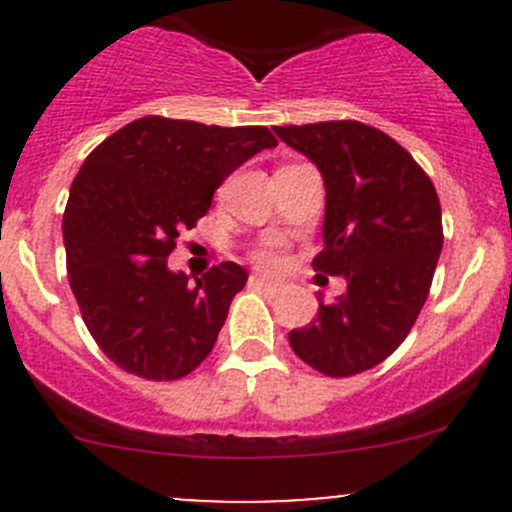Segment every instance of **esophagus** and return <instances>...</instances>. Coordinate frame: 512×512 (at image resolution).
Segmentation results:
<instances>
[{
    "label": "esophagus",
    "instance_id": "obj_1",
    "mask_svg": "<svg viewBox=\"0 0 512 512\" xmlns=\"http://www.w3.org/2000/svg\"><path fill=\"white\" fill-rule=\"evenodd\" d=\"M250 285H252V287H257V289H267V292H272V294H277V292H280V289H282L280 282L265 280V277H260V275L250 277Z\"/></svg>",
    "mask_w": 512,
    "mask_h": 512
}]
</instances>
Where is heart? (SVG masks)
<instances>
[{
    "mask_svg": "<svg viewBox=\"0 0 512 512\" xmlns=\"http://www.w3.org/2000/svg\"><path fill=\"white\" fill-rule=\"evenodd\" d=\"M255 262L265 270H280L282 262H285V255H282L280 247L275 245H265L255 252Z\"/></svg>",
    "mask_w": 512,
    "mask_h": 512,
    "instance_id": "obj_1",
    "label": "heart"
}]
</instances>
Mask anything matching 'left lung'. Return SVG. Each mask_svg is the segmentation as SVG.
<instances>
[{"instance_id":"left-lung-1","label":"left lung","mask_w":512,"mask_h":512,"mask_svg":"<svg viewBox=\"0 0 512 512\" xmlns=\"http://www.w3.org/2000/svg\"><path fill=\"white\" fill-rule=\"evenodd\" d=\"M319 168L327 190L324 250L314 270L347 280L292 329L294 354L327 376H354L396 352L414 327L443 247L441 203L409 151L359 121L275 126Z\"/></svg>"}]
</instances>
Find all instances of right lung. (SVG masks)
I'll return each mask as SVG.
<instances>
[{
	"label": "right lung",
	"mask_w": 512,
	"mask_h": 512,
	"mask_svg": "<svg viewBox=\"0 0 512 512\" xmlns=\"http://www.w3.org/2000/svg\"><path fill=\"white\" fill-rule=\"evenodd\" d=\"M275 146L265 126L146 116L84 160L64 213L66 270L81 317L113 364L175 381L213 352L247 272L223 262L190 282L168 270V255L227 175Z\"/></svg>",
	"instance_id": "obj_1"
}]
</instances>
